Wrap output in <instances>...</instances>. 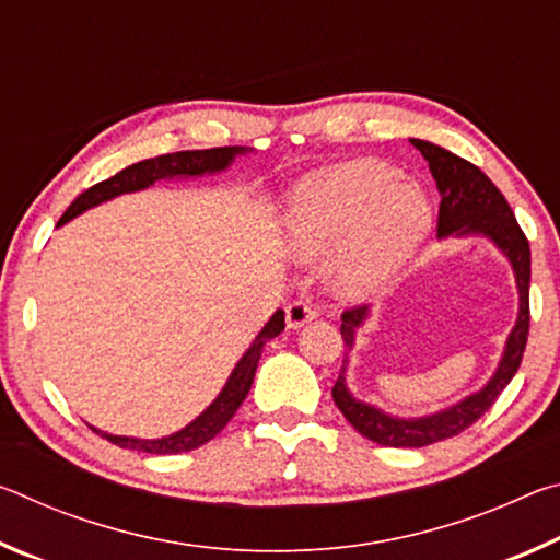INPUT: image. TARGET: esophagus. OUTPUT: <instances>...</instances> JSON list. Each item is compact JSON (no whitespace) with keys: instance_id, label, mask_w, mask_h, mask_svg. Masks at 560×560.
I'll use <instances>...</instances> for the list:
<instances>
[{"instance_id":"34e87169","label":"esophagus","mask_w":560,"mask_h":560,"mask_svg":"<svg viewBox=\"0 0 560 560\" xmlns=\"http://www.w3.org/2000/svg\"><path fill=\"white\" fill-rule=\"evenodd\" d=\"M316 314H318L316 303L311 301V296L293 299L287 306V326L289 328H301L303 324H308V320H314Z\"/></svg>"}]
</instances>
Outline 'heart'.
I'll return each instance as SVG.
<instances>
[{
  "instance_id": "heart-1",
  "label": "heart",
  "mask_w": 560,
  "mask_h": 560,
  "mask_svg": "<svg viewBox=\"0 0 560 560\" xmlns=\"http://www.w3.org/2000/svg\"><path fill=\"white\" fill-rule=\"evenodd\" d=\"M432 210L395 167L355 160L303 179L289 210V236L306 257L338 249L334 283L346 296L385 289L424 242Z\"/></svg>"
}]
</instances>
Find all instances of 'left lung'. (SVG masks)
<instances>
[{
	"label": "left lung",
	"instance_id": "1",
	"mask_svg": "<svg viewBox=\"0 0 560 560\" xmlns=\"http://www.w3.org/2000/svg\"><path fill=\"white\" fill-rule=\"evenodd\" d=\"M412 145L420 150L422 158L430 163L432 177L438 179V189L442 195L438 212V234L450 236L477 232L489 236V240L506 254L511 267H514L521 308L516 326L506 340V350L499 363V371L491 377L485 390L432 417L397 420V417H387L385 412L375 410V407L355 400V397L348 393L343 381V368H340V375L334 385V402L363 438L377 444H385V447H428V444L454 438V434L469 430L471 424L497 402V397L504 393L511 377L516 375L521 358H524L526 350L530 320V249L526 234L518 226L514 212H511L506 197L501 195L497 185L491 183L477 165H471L469 160L454 155L450 150L434 143H428V140H412ZM365 314L368 306H350L340 314V336H343L346 350L353 348L355 328L363 324Z\"/></svg>",
	"mask_w": 560,
	"mask_h": 560
}]
</instances>
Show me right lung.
I'll return each mask as SVG.
<instances>
[{
	"mask_svg": "<svg viewBox=\"0 0 560 560\" xmlns=\"http://www.w3.org/2000/svg\"><path fill=\"white\" fill-rule=\"evenodd\" d=\"M244 153V148L240 145H224V148H210V150H179V153H167V155H158L143 160V163H136L126 170H120L118 175H113L103 183L89 187L86 192H81L75 200L71 202L69 210L63 212L59 224L69 222L71 217L86 212L89 207L101 205L116 197L120 192H132V189H143L148 185H153L160 177H175V175H202V173H217V170H224L232 163L234 155ZM283 330V311H277L271 316V320L264 326L261 334L254 340L252 348L246 350L244 358L236 363V368L226 381L224 390L217 395V400L207 407V410L197 417L195 422H189L185 430H179L170 438L163 440H136V438H118V434H108L101 432L96 428H91L96 434H101L103 440H108L113 444H118L122 450H138V452H148V454H179V452H189L197 450L214 440L220 434L226 422L232 420L234 412L240 410V405L244 402L246 393L254 383V373H257L261 350L267 346V340L273 336H279Z\"/></svg>",
	"mask_w": 560,
	"mask_h": 560,
	"instance_id": "1",
	"label": "right lung"
}]
</instances>
